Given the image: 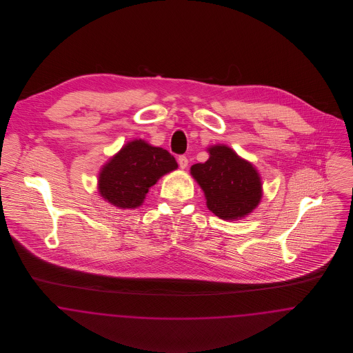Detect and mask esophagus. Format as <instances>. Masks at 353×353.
<instances>
[{"label":"esophagus","mask_w":353,"mask_h":353,"mask_svg":"<svg viewBox=\"0 0 353 353\" xmlns=\"http://www.w3.org/2000/svg\"><path fill=\"white\" fill-rule=\"evenodd\" d=\"M177 161H179L180 168L185 169L188 167V159H186V156H180V157L177 159Z\"/></svg>","instance_id":"34e87169"}]
</instances>
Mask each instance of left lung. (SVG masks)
<instances>
[{
  "mask_svg": "<svg viewBox=\"0 0 353 353\" xmlns=\"http://www.w3.org/2000/svg\"><path fill=\"white\" fill-rule=\"evenodd\" d=\"M209 159L192 165L190 173L201 186L208 209L222 219H242L262 199L258 170L226 145L208 148Z\"/></svg>",
  "mask_w": 353,
  "mask_h": 353,
  "instance_id": "left-lung-1",
  "label": "left lung"
}]
</instances>
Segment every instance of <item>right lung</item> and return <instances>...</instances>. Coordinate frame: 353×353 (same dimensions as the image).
Here are the masks:
<instances>
[{
  "label": "right lung",
  "instance_id": "right-lung-1",
  "mask_svg": "<svg viewBox=\"0 0 353 353\" xmlns=\"http://www.w3.org/2000/svg\"><path fill=\"white\" fill-rule=\"evenodd\" d=\"M177 167L167 150L152 147L141 139L130 141L103 165L98 181L99 193L119 209H136L152 185Z\"/></svg>",
  "mask_w": 353,
  "mask_h": 353
}]
</instances>
